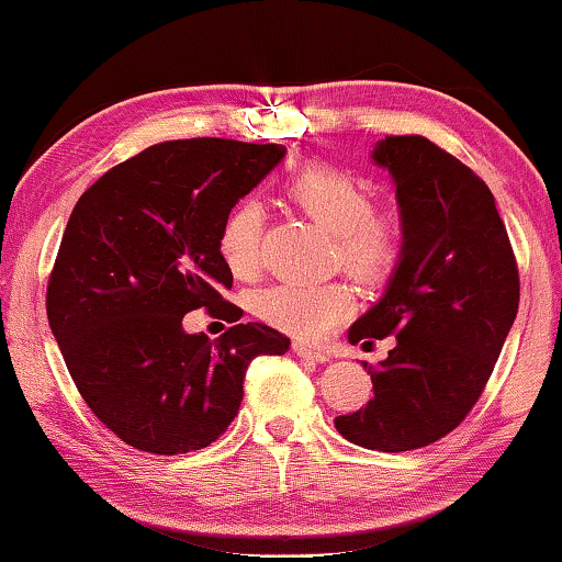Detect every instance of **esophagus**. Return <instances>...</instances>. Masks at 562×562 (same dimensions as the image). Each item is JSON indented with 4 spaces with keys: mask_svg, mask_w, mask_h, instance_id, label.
<instances>
[{
    "mask_svg": "<svg viewBox=\"0 0 562 562\" xmlns=\"http://www.w3.org/2000/svg\"><path fill=\"white\" fill-rule=\"evenodd\" d=\"M292 352L297 355L300 360H313V362H329V352L319 350V347L305 345V342H295L292 345Z\"/></svg>",
    "mask_w": 562,
    "mask_h": 562,
    "instance_id": "34e87169",
    "label": "esophagus"
}]
</instances>
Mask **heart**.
Instances as JSON below:
<instances>
[{
	"label": "heart",
	"mask_w": 562,
	"mask_h": 562,
	"mask_svg": "<svg viewBox=\"0 0 562 562\" xmlns=\"http://www.w3.org/2000/svg\"><path fill=\"white\" fill-rule=\"evenodd\" d=\"M290 202L327 233L333 260L364 284L385 282L403 257L405 229L395 212L372 210L370 190L358 175L333 165H307L284 182ZM265 215L255 200L237 202L217 233L220 260L235 278H249L260 265ZM355 310L345 280H288L257 292L252 313L282 333L317 340L333 333Z\"/></svg>",
	"instance_id": "b5f03b06"
}]
</instances>
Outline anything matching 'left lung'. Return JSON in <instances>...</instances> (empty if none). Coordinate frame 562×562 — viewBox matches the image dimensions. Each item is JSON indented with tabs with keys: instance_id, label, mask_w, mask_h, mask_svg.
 I'll return each instance as SVG.
<instances>
[{
	"instance_id": "obj_1",
	"label": "left lung",
	"mask_w": 562,
	"mask_h": 562,
	"mask_svg": "<svg viewBox=\"0 0 562 562\" xmlns=\"http://www.w3.org/2000/svg\"><path fill=\"white\" fill-rule=\"evenodd\" d=\"M372 159L393 175L403 257L385 295L350 327L352 345L395 337L372 400L335 417L345 440L405 452L440 440L483 395L518 315L520 274L487 184L420 135H390Z\"/></svg>"
}]
</instances>
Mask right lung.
Segmentation results:
<instances>
[{
	"label": "right lung",
	"instance_id": "obj_1",
	"mask_svg": "<svg viewBox=\"0 0 562 562\" xmlns=\"http://www.w3.org/2000/svg\"><path fill=\"white\" fill-rule=\"evenodd\" d=\"M284 153L217 137L159 142L75 204L47 284L49 327L79 395L132 448H207L235 420L249 362L288 352V337L260 323L215 342L182 327L200 307L243 317L222 297L233 272L217 233Z\"/></svg>",
	"mask_w": 562,
	"mask_h": 562
}]
</instances>
